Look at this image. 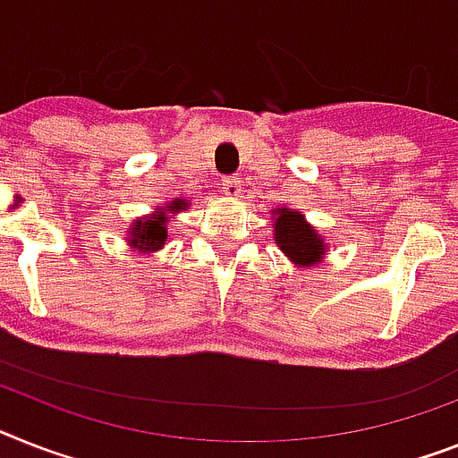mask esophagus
Segmentation results:
<instances>
[{"mask_svg": "<svg viewBox=\"0 0 458 458\" xmlns=\"http://www.w3.org/2000/svg\"><path fill=\"white\" fill-rule=\"evenodd\" d=\"M222 191H225L229 199H236L241 194V180L238 177H222Z\"/></svg>", "mask_w": 458, "mask_h": 458, "instance_id": "obj_1", "label": "esophagus"}]
</instances>
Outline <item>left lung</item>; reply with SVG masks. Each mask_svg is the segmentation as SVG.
Segmentation results:
<instances>
[{
    "instance_id": "8db88e82",
    "label": "left lung",
    "mask_w": 458,
    "mask_h": 458,
    "mask_svg": "<svg viewBox=\"0 0 458 458\" xmlns=\"http://www.w3.org/2000/svg\"><path fill=\"white\" fill-rule=\"evenodd\" d=\"M274 215L276 245L285 252V257H290L297 267H311L323 259L325 241L304 220V215L290 208H276Z\"/></svg>"
}]
</instances>
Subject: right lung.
<instances>
[{"mask_svg": "<svg viewBox=\"0 0 458 458\" xmlns=\"http://www.w3.org/2000/svg\"><path fill=\"white\" fill-rule=\"evenodd\" d=\"M187 208V201L184 199H175L168 206H158L154 208L152 215L147 217H140V220L133 222L131 232H128V243L133 245L135 250L149 252V250H161L168 238V213L175 215L180 210Z\"/></svg>", "mask_w": 458, "mask_h": 458, "instance_id": "add662e5", "label": "right lung"}]
</instances>
